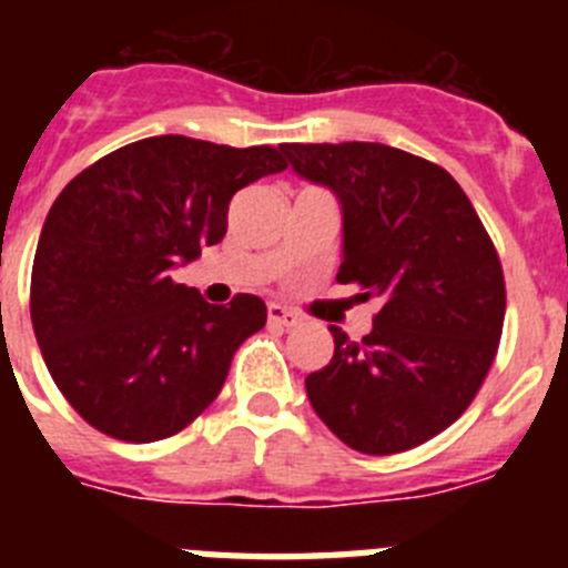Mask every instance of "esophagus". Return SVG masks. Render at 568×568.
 <instances>
[{"mask_svg":"<svg viewBox=\"0 0 568 568\" xmlns=\"http://www.w3.org/2000/svg\"><path fill=\"white\" fill-rule=\"evenodd\" d=\"M267 318H270V324H273V327H295V324L301 321L298 315L290 313L287 307H281V304H270Z\"/></svg>","mask_w":568,"mask_h":568,"instance_id":"obj_1","label":"esophagus"}]
</instances>
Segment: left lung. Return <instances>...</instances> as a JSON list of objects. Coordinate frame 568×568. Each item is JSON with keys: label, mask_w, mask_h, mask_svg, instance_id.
<instances>
[{"label": "left lung", "mask_w": 568, "mask_h": 568, "mask_svg": "<svg viewBox=\"0 0 568 568\" xmlns=\"http://www.w3.org/2000/svg\"><path fill=\"white\" fill-rule=\"evenodd\" d=\"M344 210L335 278L381 298L373 333L329 327L335 355L307 375L315 415L355 453L395 455L453 426L498 355L506 284L498 250L440 164L378 142L281 144Z\"/></svg>", "instance_id": "left-lung-1"}]
</instances>
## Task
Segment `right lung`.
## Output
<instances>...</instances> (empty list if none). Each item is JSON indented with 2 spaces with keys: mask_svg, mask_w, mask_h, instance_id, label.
Listing matches in <instances>:
<instances>
[{
  "mask_svg": "<svg viewBox=\"0 0 568 568\" xmlns=\"http://www.w3.org/2000/svg\"><path fill=\"white\" fill-rule=\"evenodd\" d=\"M284 168L270 144L150 135L59 193L30 273V321L50 378L93 429L153 444L222 393L235 349L267 324V304L250 293L207 304L170 270L224 239L241 187Z\"/></svg>",
  "mask_w": 568,
  "mask_h": 568,
  "instance_id": "add662e5",
  "label": "right lung"
}]
</instances>
